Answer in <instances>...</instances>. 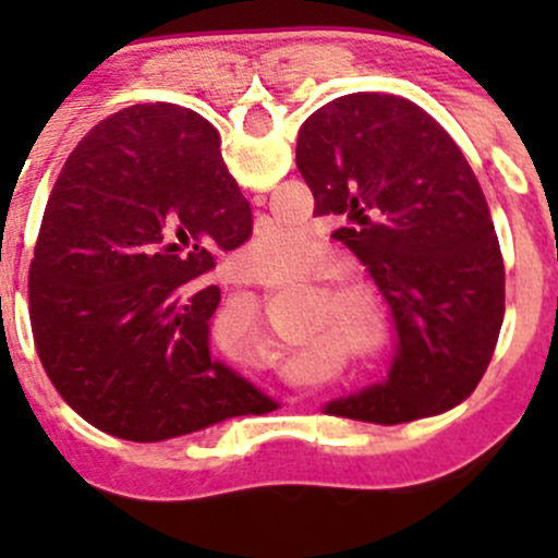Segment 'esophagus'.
Returning a JSON list of instances; mask_svg holds the SVG:
<instances>
[{
	"mask_svg": "<svg viewBox=\"0 0 558 558\" xmlns=\"http://www.w3.org/2000/svg\"><path fill=\"white\" fill-rule=\"evenodd\" d=\"M247 272H251V269H247ZM251 278H256V275H251Z\"/></svg>",
	"mask_w": 558,
	"mask_h": 558,
	"instance_id": "34e87169",
	"label": "esophagus"
}]
</instances>
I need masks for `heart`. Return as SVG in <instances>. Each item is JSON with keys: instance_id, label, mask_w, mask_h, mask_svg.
<instances>
[{"instance_id": "1", "label": "heart", "mask_w": 558, "mask_h": 558, "mask_svg": "<svg viewBox=\"0 0 558 558\" xmlns=\"http://www.w3.org/2000/svg\"><path fill=\"white\" fill-rule=\"evenodd\" d=\"M305 238V229L294 227V223H280V221H267L262 232L253 238L251 253L256 262L262 264H289L294 258L296 245ZM247 315L253 318V311L247 307Z\"/></svg>"}]
</instances>
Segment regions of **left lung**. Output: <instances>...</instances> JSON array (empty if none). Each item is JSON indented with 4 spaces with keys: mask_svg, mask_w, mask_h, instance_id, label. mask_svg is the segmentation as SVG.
Returning a JSON list of instances; mask_svg holds the SVG:
<instances>
[{
    "mask_svg": "<svg viewBox=\"0 0 558 558\" xmlns=\"http://www.w3.org/2000/svg\"><path fill=\"white\" fill-rule=\"evenodd\" d=\"M296 167L397 329L388 380L324 410L402 424L456 408L481 384L505 315L502 251L459 145L410 99L359 92L302 123Z\"/></svg>",
    "mask_w": 558,
    "mask_h": 558,
    "instance_id": "1",
    "label": "left lung"
}]
</instances>
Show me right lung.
<instances>
[{"mask_svg":"<svg viewBox=\"0 0 558 558\" xmlns=\"http://www.w3.org/2000/svg\"><path fill=\"white\" fill-rule=\"evenodd\" d=\"M251 232L210 121L156 102L97 123L50 191L29 269L35 345L64 402L134 442L278 408L210 353L221 291L202 278Z\"/></svg>","mask_w":558,"mask_h":558,"instance_id":"1","label":"right lung"}]
</instances>
